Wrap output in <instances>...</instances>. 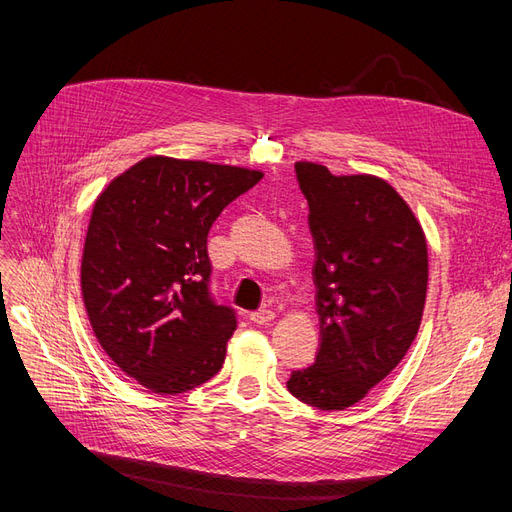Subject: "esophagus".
<instances>
[{
	"instance_id": "esophagus-1",
	"label": "esophagus",
	"mask_w": 512,
	"mask_h": 512,
	"mask_svg": "<svg viewBox=\"0 0 512 512\" xmlns=\"http://www.w3.org/2000/svg\"><path fill=\"white\" fill-rule=\"evenodd\" d=\"M276 317V313L272 309H257L249 315V319L253 321V324H267V321H272Z\"/></svg>"
}]
</instances>
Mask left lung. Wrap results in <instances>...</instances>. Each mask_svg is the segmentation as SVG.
<instances>
[{
  "instance_id": "left-lung-1",
  "label": "left lung",
  "mask_w": 512,
  "mask_h": 512,
  "mask_svg": "<svg viewBox=\"0 0 512 512\" xmlns=\"http://www.w3.org/2000/svg\"><path fill=\"white\" fill-rule=\"evenodd\" d=\"M315 240L321 344L292 371V396L321 411L359 402L407 355L427 292V245L409 205L369 174L294 164Z\"/></svg>"
}]
</instances>
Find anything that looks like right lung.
Instances as JSON below:
<instances>
[{
	"label": "right lung",
	"mask_w": 512,
	"mask_h": 512,
	"mask_svg": "<svg viewBox=\"0 0 512 512\" xmlns=\"http://www.w3.org/2000/svg\"><path fill=\"white\" fill-rule=\"evenodd\" d=\"M257 170L145 157L99 195L80 286L110 359L161 394L205 384L222 369L236 311L209 290L207 234Z\"/></svg>",
	"instance_id": "1"
}]
</instances>
